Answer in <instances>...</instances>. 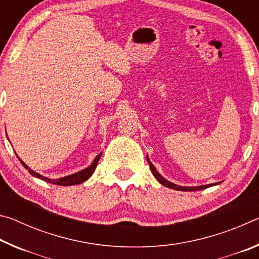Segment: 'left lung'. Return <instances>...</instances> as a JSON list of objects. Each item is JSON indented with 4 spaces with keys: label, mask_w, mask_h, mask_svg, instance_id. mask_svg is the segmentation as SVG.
Listing matches in <instances>:
<instances>
[{
    "label": "left lung",
    "mask_w": 259,
    "mask_h": 259,
    "mask_svg": "<svg viewBox=\"0 0 259 259\" xmlns=\"http://www.w3.org/2000/svg\"><path fill=\"white\" fill-rule=\"evenodd\" d=\"M147 162H148V164H150L151 171H152L153 175H154V177L156 178V181L159 182L160 184H162V185H163V186L169 187V188H172V190L186 191V192L187 191H199V190H204V188L214 186V185H217V184H218V183H213V184H209V185H201V186H179V185H177V184H174L171 182L166 181L165 178L162 177L161 175L159 174V171H157V170H156L155 166L152 164V162L150 161V159H148V156H147Z\"/></svg>",
    "instance_id": "8db88e82"
}]
</instances>
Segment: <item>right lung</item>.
<instances>
[{
  "mask_svg": "<svg viewBox=\"0 0 259 259\" xmlns=\"http://www.w3.org/2000/svg\"><path fill=\"white\" fill-rule=\"evenodd\" d=\"M17 155V154H16ZM100 156H102V152L99 153V154L95 157V160L93 163H91L88 168L81 170V171H77L75 174H72L69 175V176H65V177H61V178H57V179H51V178H48L42 176V175L35 172L34 170H32L29 168V166L25 163L24 161L20 160V157L18 156L19 161L21 162V164L24 165L25 169L28 170V172L32 175V176L36 177V178H40L42 181H45L47 183H51V184H55V185H60V186H71V185H77V184H81L83 182H85L87 179H89L91 177V175L94 174L96 166L98 164V161L100 159Z\"/></svg>",
  "mask_w": 259,
  "mask_h": 259,
  "instance_id": "add662e5",
  "label": "right lung"
}]
</instances>
